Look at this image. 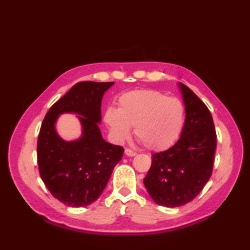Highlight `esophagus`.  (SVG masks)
Segmentation results:
<instances>
[{
  "mask_svg": "<svg viewBox=\"0 0 250 250\" xmlns=\"http://www.w3.org/2000/svg\"><path fill=\"white\" fill-rule=\"evenodd\" d=\"M125 153L126 156H129V157H133V156H135V155H136V152H135L134 150L130 149V148H125Z\"/></svg>",
  "mask_w": 250,
  "mask_h": 250,
  "instance_id": "34e87169",
  "label": "esophagus"
}]
</instances>
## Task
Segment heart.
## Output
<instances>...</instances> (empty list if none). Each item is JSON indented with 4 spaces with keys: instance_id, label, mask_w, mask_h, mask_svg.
I'll return each mask as SVG.
<instances>
[{
    "instance_id": "obj_1",
    "label": "heart",
    "mask_w": 250,
    "mask_h": 250,
    "mask_svg": "<svg viewBox=\"0 0 250 250\" xmlns=\"http://www.w3.org/2000/svg\"><path fill=\"white\" fill-rule=\"evenodd\" d=\"M105 121L117 142L134 134L150 150H162L178 139L185 122V106L178 98L158 90L143 89L124 93L118 109L108 108Z\"/></svg>"
}]
</instances>
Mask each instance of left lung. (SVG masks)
Masks as SVG:
<instances>
[{"label": "left lung", "mask_w": 250, "mask_h": 250, "mask_svg": "<svg viewBox=\"0 0 250 250\" xmlns=\"http://www.w3.org/2000/svg\"><path fill=\"white\" fill-rule=\"evenodd\" d=\"M186 119L179 140L152 155L144 185L157 204L178 207L198 195L210 178L217 136L213 117L192 90L179 83Z\"/></svg>", "instance_id": "obj_1"}]
</instances>
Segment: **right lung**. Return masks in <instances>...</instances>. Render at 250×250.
I'll return each instance as SVG.
<instances>
[{
  "mask_svg": "<svg viewBox=\"0 0 250 250\" xmlns=\"http://www.w3.org/2000/svg\"><path fill=\"white\" fill-rule=\"evenodd\" d=\"M113 84L77 83L51 106L42 122L37 140L41 178L50 193L67 206H87L98 200L124 155L121 146L103 140L98 125L104 92ZM64 112L80 115L81 139L66 142L57 135L55 121Z\"/></svg>",
  "mask_w": 250,
  "mask_h": 250,
  "instance_id": "1",
  "label": "right lung"
}]
</instances>
